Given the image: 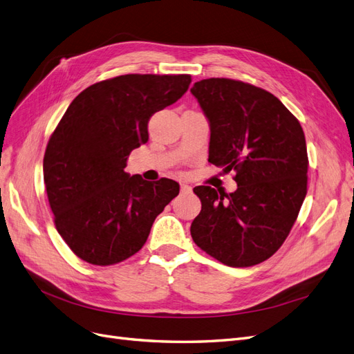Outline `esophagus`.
<instances>
[{
    "label": "esophagus",
    "instance_id": "esophagus-1",
    "mask_svg": "<svg viewBox=\"0 0 354 354\" xmlns=\"http://www.w3.org/2000/svg\"><path fill=\"white\" fill-rule=\"evenodd\" d=\"M191 189H192V188H191L189 185H187V184H180V192H185V194H187V192H191Z\"/></svg>",
    "mask_w": 354,
    "mask_h": 354
}]
</instances>
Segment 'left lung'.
Segmentation results:
<instances>
[{"mask_svg":"<svg viewBox=\"0 0 354 354\" xmlns=\"http://www.w3.org/2000/svg\"><path fill=\"white\" fill-rule=\"evenodd\" d=\"M191 93L210 122L208 162L236 172L238 189L195 187L201 212L191 236L229 267H252L279 251L308 191V151L297 118L270 91L207 78Z\"/></svg>","mask_w":354,"mask_h":354,"instance_id":"left-lung-1","label":"left lung"}]
</instances>
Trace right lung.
I'll list each match as a JSON object with an SVG mask.
<instances>
[{"label": "right lung", "instance_id": "1", "mask_svg": "<svg viewBox=\"0 0 354 354\" xmlns=\"http://www.w3.org/2000/svg\"><path fill=\"white\" fill-rule=\"evenodd\" d=\"M189 74H125L84 88L50 134L44 180L54 223L70 250L93 266L138 252L154 218L179 194L178 182L125 172L149 140L153 113L182 97Z\"/></svg>", "mask_w": 354, "mask_h": 354}]
</instances>
